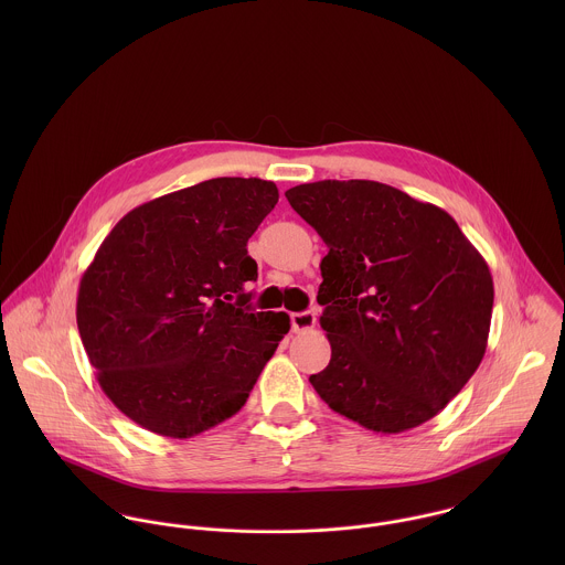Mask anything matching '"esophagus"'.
Listing matches in <instances>:
<instances>
[{
  "mask_svg": "<svg viewBox=\"0 0 565 565\" xmlns=\"http://www.w3.org/2000/svg\"><path fill=\"white\" fill-rule=\"evenodd\" d=\"M318 322L316 313L313 311H302V313H291V328L296 332H302V330H311Z\"/></svg>",
  "mask_w": 565,
  "mask_h": 565,
  "instance_id": "34e87169",
  "label": "esophagus"
}]
</instances>
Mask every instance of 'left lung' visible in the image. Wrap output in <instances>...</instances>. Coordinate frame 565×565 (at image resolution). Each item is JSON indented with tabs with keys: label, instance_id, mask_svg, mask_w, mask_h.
I'll return each mask as SVG.
<instances>
[{
	"label": "left lung",
	"instance_id": "obj_1",
	"mask_svg": "<svg viewBox=\"0 0 565 565\" xmlns=\"http://www.w3.org/2000/svg\"><path fill=\"white\" fill-rule=\"evenodd\" d=\"M328 254L318 302L330 363L309 381L367 430L435 417L481 365L493 280L439 206L374 180H320L287 193Z\"/></svg>",
	"mask_w": 565,
	"mask_h": 565
}]
</instances>
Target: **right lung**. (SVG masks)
Returning a JSON list of instances; mask_svg holds the SVG:
<instances>
[{"instance_id":"obj_1","label":"right lung","mask_w":565,"mask_h":565,"mask_svg":"<svg viewBox=\"0 0 565 565\" xmlns=\"http://www.w3.org/2000/svg\"><path fill=\"white\" fill-rule=\"evenodd\" d=\"M278 202L260 178H213L124 215L82 274L76 320L102 392L162 437L189 439L242 408L289 332L249 309L247 239Z\"/></svg>"}]
</instances>
